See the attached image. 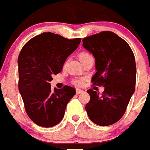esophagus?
I'll return each mask as SVG.
<instances>
[{
	"label": "esophagus",
	"mask_w": 150,
	"mask_h": 150,
	"mask_svg": "<svg viewBox=\"0 0 150 150\" xmlns=\"http://www.w3.org/2000/svg\"><path fill=\"white\" fill-rule=\"evenodd\" d=\"M76 94H80V93H83V90H80V89H76Z\"/></svg>",
	"instance_id": "esophagus-1"
}]
</instances>
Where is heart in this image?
Returning <instances> with one entry per match:
<instances>
[{
  "label": "heart",
  "mask_w": 150,
  "mask_h": 150,
  "mask_svg": "<svg viewBox=\"0 0 150 150\" xmlns=\"http://www.w3.org/2000/svg\"><path fill=\"white\" fill-rule=\"evenodd\" d=\"M90 57H92V56L90 55L88 52L86 51L80 52V54H78V58H79V60H80L81 63ZM73 83H74V85H76V86H81L82 85H83L84 83V79H83V78H76V79H74V80H73Z\"/></svg>",
  "instance_id": "1"
}]
</instances>
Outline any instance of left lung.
<instances>
[{"instance_id":"1","label":"left lung","mask_w":150,"mask_h":150,"mask_svg":"<svg viewBox=\"0 0 150 150\" xmlns=\"http://www.w3.org/2000/svg\"><path fill=\"white\" fill-rule=\"evenodd\" d=\"M83 46L93 55L96 72L93 85L104 86L101 95L87 90L85 106L90 120L110 126L122 118L135 91L137 67L133 52L124 40L111 31H102L83 39Z\"/></svg>"}]
</instances>
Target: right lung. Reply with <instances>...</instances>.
<instances>
[{
    "label": "right lung",
    "instance_id": "add662e5",
    "mask_svg": "<svg viewBox=\"0 0 150 150\" xmlns=\"http://www.w3.org/2000/svg\"><path fill=\"white\" fill-rule=\"evenodd\" d=\"M81 39H67L43 33L28 41L18 57V89L29 118L43 127H52L64 118L67 105L76 93L69 86L51 90L52 76L61 72L67 58Z\"/></svg>",
    "mask_w": 150,
    "mask_h": 150
}]
</instances>
